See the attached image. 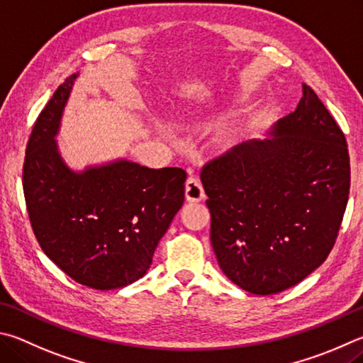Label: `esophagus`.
<instances>
[{
    "mask_svg": "<svg viewBox=\"0 0 363 363\" xmlns=\"http://www.w3.org/2000/svg\"><path fill=\"white\" fill-rule=\"evenodd\" d=\"M185 196L188 202H201L206 198L202 183L196 177H189L185 185Z\"/></svg>",
    "mask_w": 363,
    "mask_h": 363,
    "instance_id": "1",
    "label": "esophagus"
}]
</instances>
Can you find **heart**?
Wrapping results in <instances>:
<instances>
[{
  "label": "heart",
  "mask_w": 363,
  "mask_h": 363,
  "mask_svg": "<svg viewBox=\"0 0 363 363\" xmlns=\"http://www.w3.org/2000/svg\"><path fill=\"white\" fill-rule=\"evenodd\" d=\"M242 135H244V130L240 129V127H236V129H233V130H230V133H228V142L230 143H238L240 138H242Z\"/></svg>",
  "instance_id": "obj_1"
}]
</instances>
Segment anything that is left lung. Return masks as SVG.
Returning <instances> with one entry per match:
<instances>
[{
  "label": "left lung",
  "mask_w": 363,
  "mask_h": 363,
  "mask_svg": "<svg viewBox=\"0 0 363 363\" xmlns=\"http://www.w3.org/2000/svg\"><path fill=\"white\" fill-rule=\"evenodd\" d=\"M271 135L201 172L220 268L255 295L294 287L325 262L351 188L345 133L309 86Z\"/></svg>",
  "instance_id": "obj_1"
}]
</instances>
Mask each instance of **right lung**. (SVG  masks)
I'll return each mask as SVG.
<instances>
[{
	"instance_id": "right-lung-1",
	"label": "right lung",
	"mask_w": 363,
	"mask_h": 363,
	"mask_svg": "<svg viewBox=\"0 0 363 363\" xmlns=\"http://www.w3.org/2000/svg\"><path fill=\"white\" fill-rule=\"evenodd\" d=\"M68 76L40 113L23 162V194L43 252L95 290L125 287L148 271L159 240L185 201L186 172L116 161L74 174L57 151Z\"/></svg>"
}]
</instances>
